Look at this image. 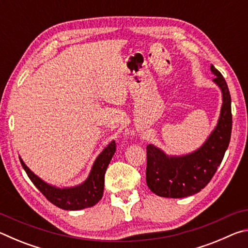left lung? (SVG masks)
<instances>
[{
	"mask_svg": "<svg viewBox=\"0 0 248 248\" xmlns=\"http://www.w3.org/2000/svg\"><path fill=\"white\" fill-rule=\"evenodd\" d=\"M213 78L222 94L220 117L203 144L194 152L169 155L153 144L146 146V184L155 195L165 198H185L207 186L220 166L232 131L231 95L224 78L211 64Z\"/></svg>",
	"mask_w": 248,
	"mask_h": 248,
	"instance_id": "obj_1",
	"label": "left lung"
}]
</instances>
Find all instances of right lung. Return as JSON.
<instances>
[{
	"label": "right lung",
	"mask_w": 248,
	"mask_h": 248,
	"mask_svg": "<svg viewBox=\"0 0 248 248\" xmlns=\"http://www.w3.org/2000/svg\"><path fill=\"white\" fill-rule=\"evenodd\" d=\"M115 152L116 142L112 140L96 157L89 176L83 183L73 187L63 188H59L45 182L29 170V167L25 164L20 156L19 161L29 179L50 202L60 209L75 211V210L93 207L102 199L104 194L105 173Z\"/></svg>",
	"instance_id": "1"
}]
</instances>
